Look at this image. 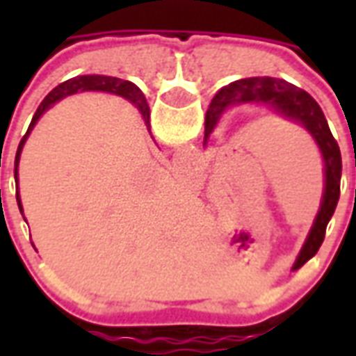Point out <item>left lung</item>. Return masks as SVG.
Returning a JSON list of instances; mask_svg holds the SVG:
<instances>
[{
    "label": "left lung",
    "instance_id": "1",
    "mask_svg": "<svg viewBox=\"0 0 356 356\" xmlns=\"http://www.w3.org/2000/svg\"><path fill=\"white\" fill-rule=\"evenodd\" d=\"M242 104H265L268 108H273L276 114L305 127L321 148L322 160H324V177H326L324 194H322L321 209L314 217V223L307 234L305 244L293 263V268H299L318 252V248L324 242L328 221L336 211L337 200H339V181H341V152L334 135L330 131L328 122L318 102L303 89L291 86L286 80L268 78V76L236 80L217 91L206 112L204 145L208 143L209 135L216 129L219 118L229 108L242 106Z\"/></svg>",
    "mask_w": 356,
    "mask_h": 356
}]
</instances>
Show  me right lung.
<instances>
[{
	"instance_id": "1",
	"label": "right lung",
	"mask_w": 356,
	"mask_h": 356,
	"mask_svg": "<svg viewBox=\"0 0 356 356\" xmlns=\"http://www.w3.org/2000/svg\"><path fill=\"white\" fill-rule=\"evenodd\" d=\"M78 91H106V93H114L120 95V97H124L127 101L135 104L137 108L140 110V114L145 118V124L148 125V118H150V108H148L147 99H145V95L140 93V89L131 83V81H125L120 80V78H112V76H99V74H93V76H76L72 80H66L65 83H60L57 88L53 89L45 99L42 101V104L38 106L35 110L34 118H32V124L28 127L26 135L22 137L19 145V150H17V156H15V181L19 183V173H17V168H19V160H20V152H22V147H24V143H26L28 135L32 131V127L35 125V122L42 118V114L45 110L49 108L51 104H55L60 99H65L68 95L78 93ZM17 204H19L20 213H22V206H20V198L19 193H17Z\"/></svg>"
}]
</instances>
